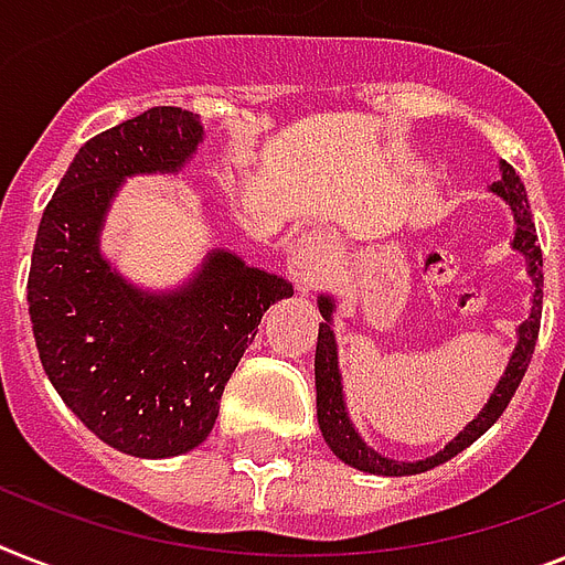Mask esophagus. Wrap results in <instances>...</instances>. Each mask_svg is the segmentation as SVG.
Wrapping results in <instances>:
<instances>
[{
	"label": "esophagus",
	"instance_id": "esophagus-1",
	"mask_svg": "<svg viewBox=\"0 0 565 565\" xmlns=\"http://www.w3.org/2000/svg\"><path fill=\"white\" fill-rule=\"evenodd\" d=\"M326 259H329V242L317 233H306L297 239L291 256H288V268H291V277L297 282L302 294L315 291L320 286V277H323Z\"/></svg>",
	"mask_w": 565,
	"mask_h": 565
}]
</instances>
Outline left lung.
<instances>
[{"label":"left lung","instance_id":"obj_1","mask_svg":"<svg viewBox=\"0 0 565 565\" xmlns=\"http://www.w3.org/2000/svg\"><path fill=\"white\" fill-rule=\"evenodd\" d=\"M500 172L502 179L493 181L491 193L505 199V202L511 204V210H514L516 231L511 245H514V250H520V254L525 256V263H529V277L531 282H534L531 315L529 320H523L520 329H516V347L514 352H511V358H508L505 372H502L500 384H497V390L491 393L488 404L479 409V416L473 418L454 441H447L445 450L418 461H398L390 459V456H381L358 436L355 424H352V418H349L347 413L343 384H340L338 343H334L332 332L334 300L332 297H326V294L323 297H317V306H320V315H323V323H320V332H317L315 352L317 424H320V433H323L326 445L332 447V454L338 456V459L347 461V465H352V468L375 473V477H413V473H424V470H430L436 468V465H441V461L454 459V456L461 454L465 447L473 445V441H477L479 436L505 413L508 401L514 398L516 386H520L525 370H529L531 355H534V343H537L540 334V315H543V250H540L537 245V227H534V218H531L525 184L520 181L514 167L505 164V161H500Z\"/></svg>","mask_w":565,"mask_h":565}]
</instances>
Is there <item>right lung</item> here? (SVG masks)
<instances>
[{"label":"right lung","mask_w":565,"mask_h":565,"mask_svg":"<svg viewBox=\"0 0 565 565\" xmlns=\"http://www.w3.org/2000/svg\"><path fill=\"white\" fill-rule=\"evenodd\" d=\"M204 138L199 115L152 106L81 147L36 231L28 315L42 370L65 407L120 454L167 459L202 445L218 401L288 279L227 250L188 286L143 291L100 254L109 204L129 175L179 172Z\"/></svg>","instance_id":"right-lung-1"}]
</instances>
